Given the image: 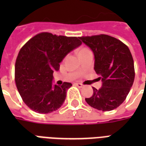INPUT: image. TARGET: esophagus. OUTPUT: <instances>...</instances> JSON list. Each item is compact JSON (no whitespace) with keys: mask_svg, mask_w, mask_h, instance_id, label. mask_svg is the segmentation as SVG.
Returning a JSON list of instances; mask_svg holds the SVG:
<instances>
[{"mask_svg":"<svg viewBox=\"0 0 146 146\" xmlns=\"http://www.w3.org/2000/svg\"><path fill=\"white\" fill-rule=\"evenodd\" d=\"M75 84H76V86H78L79 88H82V86H83V85H82V84L79 83V82H77V83H75Z\"/></svg>","mask_w":146,"mask_h":146,"instance_id":"1","label":"esophagus"}]
</instances>
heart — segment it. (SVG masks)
I'll list each match as a JSON object with an SVG mask.
<instances>
[{
  "instance_id": "b5f03b06",
  "label": "heart",
  "mask_w": 146,
  "mask_h": 146,
  "mask_svg": "<svg viewBox=\"0 0 146 146\" xmlns=\"http://www.w3.org/2000/svg\"><path fill=\"white\" fill-rule=\"evenodd\" d=\"M88 48H82V49H81V50L79 51V53H81V52H85V51H88Z\"/></svg>"
}]
</instances>
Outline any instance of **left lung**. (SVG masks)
Wrapping results in <instances>:
<instances>
[{
	"label": "left lung",
	"mask_w": 146,
	"mask_h": 146,
	"mask_svg": "<svg viewBox=\"0 0 146 146\" xmlns=\"http://www.w3.org/2000/svg\"><path fill=\"white\" fill-rule=\"evenodd\" d=\"M79 39L93 52L94 69L102 82L101 88H93V95L85 101L103 112L115 110L124 101L134 81L131 51L121 41L106 34Z\"/></svg>",
	"instance_id": "left-lung-1"
}]
</instances>
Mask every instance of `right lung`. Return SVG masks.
<instances>
[{"mask_svg":"<svg viewBox=\"0 0 146 146\" xmlns=\"http://www.w3.org/2000/svg\"><path fill=\"white\" fill-rule=\"evenodd\" d=\"M77 37L40 33L20 49L15 66V81L25 104L40 114L56 111L64 104L70 82L53 85L54 71L67 54L81 46Z\"/></svg>","mask_w":146,"mask_h":146,"instance_id":"right-lung-1","label":"right lung"}]
</instances>
